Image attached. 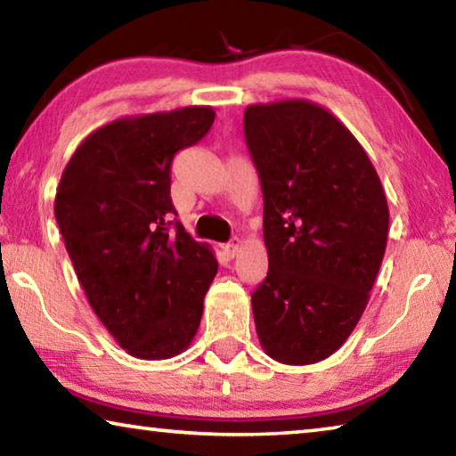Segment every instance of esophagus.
I'll list each match as a JSON object with an SVG mask.
<instances>
[{"label":"esophagus","mask_w":456,"mask_h":456,"mask_svg":"<svg viewBox=\"0 0 456 456\" xmlns=\"http://www.w3.org/2000/svg\"><path fill=\"white\" fill-rule=\"evenodd\" d=\"M239 249H241V241H239L237 237H233L229 243L223 245V251H225L227 257H235L237 253H239Z\"/></svg>","instance_id":"34e87169"}]
</instances>
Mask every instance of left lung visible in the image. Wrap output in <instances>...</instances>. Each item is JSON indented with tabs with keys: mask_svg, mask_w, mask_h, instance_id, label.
<instances>
[{
	"mask_svg": "<svg viewBox=\"0 0 456 456\" xmlns=\"http://www.w3.org/2000/svg\"><path fill=\"white\" fill-rule=\"evenodd\" d=\"M245 142L264 192L267 277L251 293L267 356L314 364L366 310L388 237V203L354 134L307 100L253 104Z\"/></svg>",
	"mask_w": 456,
	"mask_h": 456,
	"instance_id": "1",
	"label": "left lung"
}]
</instances>
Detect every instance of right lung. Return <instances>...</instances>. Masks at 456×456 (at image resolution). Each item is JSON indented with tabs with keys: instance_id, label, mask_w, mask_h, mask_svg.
<instances>
[{
	"instance_id": "1",
	"label": "right lung",
	"mask_w": 456,
	"mask_h": 456,
	"mask_svg": "<svg viewBox=\"0 0 456 456\" xmlns=\"http://www.w3.org/2000/svg\"><path fill=\"white\" fill-rule=\"evenodd\" d=\"M215 112L187 106L98 128L61 173L53 213L92 310L130 356L189 348L217 259L192 241L171 199L175 154L209 133Z\"/></svg>"
}]
</instances>
